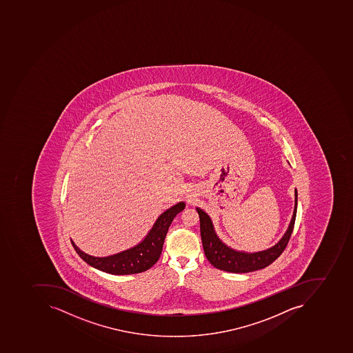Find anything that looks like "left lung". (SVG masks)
Segmentation results:
<instances>
[{"mask_svg": "<svg viewBox=\"0 0 353 353\" xmlns=\"http://www.w3.org/2000/svg\"><path fill=\"white\" fill-rule=\"evenodd\" d=\"M294 196H296V204H294V215L286 234H283V237L277 245L265 251L256 253L239 252L224 245L214 232L213 224L209 215L196 208V212L200 217L201 238H202V245H203L206 259L214 268L225 272H230V273H249V272L262 270L272 264L285 251L290 240L291 234L294 232L296 205H298L296 189L294 191Z\"/></svg>", "mask_w": 353, "mask_h": 353, "instance_id": "8db88e82", "label": "left lung"}]
</instances>
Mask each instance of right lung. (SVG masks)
Here are the masks:
<instances>
[{
    "mask_svg": "<svg viewBox=\"0 0 353 353\" xmlns=\"http://www.w3.org/2000/svg\"><path fill=\"white\" fill-rule=\"evenodd\" d=\"M185 209V203L179 202L161 215L150 230L143 241L132 249L126 250L117 254L106 257H96L85 254L72 241L81 259L89 265L97 270H102L112 275H129V274L142 273L152 268L160 259L163 243L168 234L172 219Z\"/></svg>",
    "mask_w": 353,
    "mask_h": 353,
    "instance_id": "1",
    "label": "right lung"
}]
</instances>
